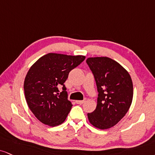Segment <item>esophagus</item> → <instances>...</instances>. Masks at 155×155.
<instances>
[{
    "mask_svg": "<svg viewBox=\"0 0 155 155\" xmlns=\"http://www.w3.org/2000/svg\"><path fill=\"white\" fill-rule=\"evenodd\" d=\"M84 102H85V100H83V101H75L76 104H83Z\"/></svg>",
    "mask_w": 155,
    "mask_h": 155,
    "instance_id": "1",
    "label": "esophagus"
}]
</instances>
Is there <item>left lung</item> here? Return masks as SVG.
I'll use <instances>...</instances> for the list:
<instances>
[{"instance_id": "obj_1", "label": "left lung", "mask_w": 155, "mask_h": 155, "mask_svg": "<svg viewBox=\"0 0 155 155\" xmlns=\"http://www.w3.org/2000/svg\"><path fill=\"white\" fill-rule=\"evenodd\" d=\"M86 62L94 76L98 92L96 108L87 114L88 120L95 127L109 129L130 108L133 98L132 81L121 64L108 57H90Z\"/></svg>"}]
</instances>
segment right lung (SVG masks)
I'll list each match as a JSON object with an SVG mask.
<instances>
[{"label": "right lung", "instance_id": "obj_1", "mask_svg": "<svg viewBox=\"0 0 155 155\" xmlns=\"http://www.w3.org/2000/svg\"><path fill=\"white\" fill-rule=\"evenodd\" d=\"M85 57L49 53L30 68L24 81L28 108L41 123L55 127L66 119L72 105L68 100L64 82L69 72L81 64ZM63 87L59 93L58 87Z\"/></svg>", "mask_w": 155, "mask_h": 155}]
</instances>
